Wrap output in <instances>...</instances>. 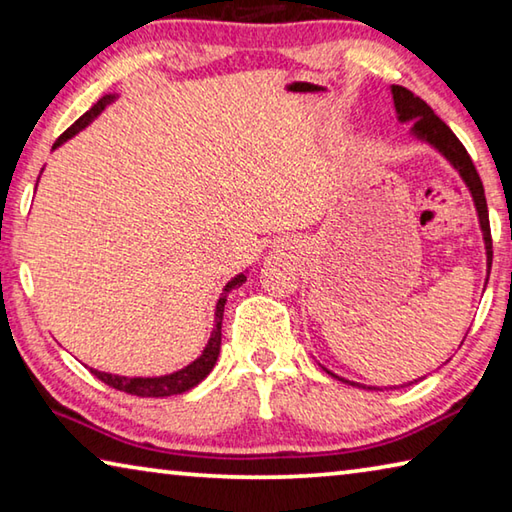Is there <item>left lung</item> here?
<instances>
[{"label": "left lung", "mask_w": 512, "mask_h": 512, "mask_svg": "<svg viewBox=\"0 0 512 512\" xmlns=\"http://www.w3.org/2000/svg\"><path fill=\"white\" fill-rule=\"evenodd\" d=\"M391 90H393L395 108H397V115H400V121H413V133L418 135L420 140L429 142L431 146H436V149L454 164L458 173H461L465 185L470 187L474 205H476V210H479V221H481V230H483V239H485V250H488V268H490L492 266V235H490L488 203H485L483 183L479 178V171H476L474 162L470 158V153L465 151L461 140H458V137L452 133V128H449L445 121L431 110V106H427V101L415 97L411 90L402 88V85H393ZM329 375H332V372H329ZM332 377H336V375H332ZM341 381H345V379H341Z\"/></svg>", "instance_id": "obj_1"}]
</instances>
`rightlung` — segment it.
<instances>
[{
  "label": "right lung",
  "instance_id": "add662e5",
  "mask_svg": "<svg viewBox=\"0 0 512 512\" xmlns=\"http://www.w3.org/2000/svg\"><path fill=\"white\" fill-rule=\"evenodd\" d=\"M115 99L112 94H106V97H101L94 106L85 112L83 117H79L74 121L72 126L67 128V131L58 137L54 142V149L60 146L63 142H67L69 137L76 135L90 124V121L99 115V112L108 106V103ZM246 282V275L241 273L237 277H232V280L225 284V289L221 293L219 302H216V316H214V332L210 336V341H207L205 350L201 357H198L194 363H189L187 368L173 372V375H164V377H119V375H108V372H99V370H92V375L101 379L103 384H108L110 388H117V391H124L128 395H137V397H167V395H178V393H185L189 388H194L198 381H203L207 375H210V370L214 368L216 357H219V350H221V323H223V309H225V298H228V293L232 289H239L241 284Z\"/></svg>",
  "mask_w": 512,
  "mask_h": 512
}]
</instances>
